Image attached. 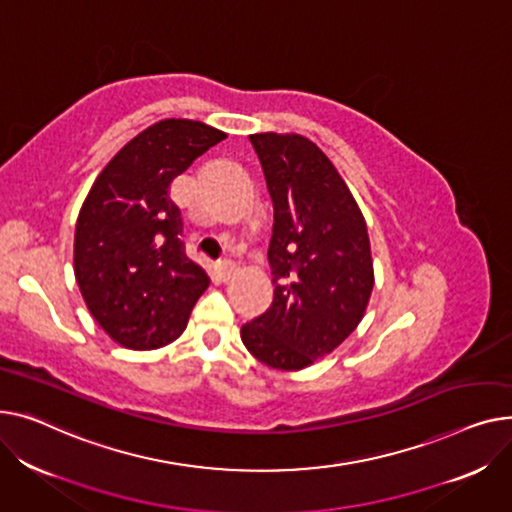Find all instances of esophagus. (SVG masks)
I'll list each match as a JSON object with an SVG mask.
<instances>
[{
  "label": "esophagus",
  "mask_w": 512,
  "mask_h": 512,
  "mask_svg": "<svg viewBox=\"0 0 512 512\" xmlns=\"http://www.w3.org/2000/svg\"><path fill=\"white\" fill-rule=\"evenodd\" d=\"M231 275H233V264H231V262H219V264L215 266V277H217V281L225 283V281H229Z\"/></svg>",
  "instance_id": "34e87169"
}]
</instances>
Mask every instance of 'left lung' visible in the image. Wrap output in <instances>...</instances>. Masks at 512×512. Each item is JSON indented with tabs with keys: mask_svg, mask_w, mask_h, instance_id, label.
Instances as JSON below:
<instances>
[{
	"mask_svg": "<svg viewBox=\"0 0 512 512\" xmlns=\"http://www.w3.org/2000/svg\"><path fill=\"white\" fill-rule=\"evenodd\" d=\"M275 208L268 264L275 297L242 326L258 362L302 370L362 322L374 287L366 219L322 150L299 134H252Z\"/></svg>",
	"mask_w": 512,
	"mask_h": 512,
	"instance_id": "left-lung-1",
	"label": "left lung"
}]
</instances>
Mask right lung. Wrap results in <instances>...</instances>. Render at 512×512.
<instances>
[{"label": "right lung", "mask_w": 512, "mask_h": 512, "mask_svg": "<svg viewBox=\"0 0 512 512\" xmlns=\"http://www.w3.org/2000/svg\"><path fill=\"white\" fill-rule=\"evenodd\" d=\"M225 138L202 122L163 119L119 150L80 208L74 275L88 312L122 347L175 341L210 283L179 242L169 186Z\"/></svg>", "instance_id": "right-lung-1"}]
</instances>
